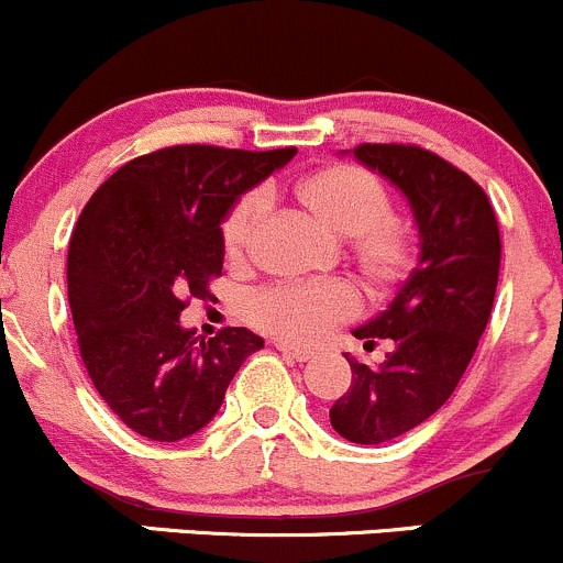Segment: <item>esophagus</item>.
I'll return each mask as SVG.
<instances>
[{"instance_id":"obj_1","label":"esophagus","mask_w":563,"mask_h":563,"mask_svg":"<svg viewBox=\"0 0 563 563\" xmlns=\"http://www.w3.org/2000/svg\"><path fill=\"white\" fill-rule=\"evenodd\" d=\"M282 352V356H287V360H292V362H308V360H313V352H303V349H289V346H276Z\"/></svg>"}]
</instances>
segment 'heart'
<instances>
[{
    "mask_svg": "<svg viewBox=\"0 0 563 563\" xmlns=\"http://www.w3.org/2000/svg\"><path fill=\"white\" fill-rule=\"evenodd\" d=\"M295 198L313 220L338 239L362 287L376 298L400 289L419 260L416 228L391 211V196L373 172L354 163H335L295 185ZM268 198L250 190L233 201L220 225L222 255L241 268L252 255ZM356 313V298L341 282L279 284L252 295L246 319L265 335L292 346H313Z\"/></svg>",
    "mask_w": 563,
    "mask_h": 563,
    "instance_id": "heart-1",
    "label": "heart"
}]
</instances>
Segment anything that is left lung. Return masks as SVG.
Segmentation results:
<instances>
[{
  "label": "left lung",
  "instance_id": "1",
  "mask_svg": "<svg viewBox=\"0 0 563 563\" xmlns=\"http://www.w3.org/2000/svg\"><path fill=\"white\" fill-rule=\"evenodd\" d=\"M354 155L395 183L419 225L421 257L397 298L354 330L378 367L346 354L352 386L330 408L341 438L378 445L427 421L453 395L486 330L497 295L501 241L486 190L419 144H356Z\"/></svg>",
  "mask_w": 563,
  "mask_h": 563
}]
</instances>
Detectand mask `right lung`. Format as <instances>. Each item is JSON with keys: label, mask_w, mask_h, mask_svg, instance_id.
Listing matches in <instances>:
<instances>
[{"label": "right lung", "mask_w": 563, "mask_h": 563, "mask_svg": "<svg viewBox=\"0 0 563 563\" xmlns=\"http://www.w3.org/2000/svg\"><path fill=\"white\" fill-rule=\"evenodd\" d=\"M295 153L174 144L120 166L82 209L66 255L77 346L101 400L142 438L177 443L207 427L263 349L246 328L203 341L179 313L222 276L225 211Z\"/></svg>", "instance_id": "right-lung-1"}]
</instances>
